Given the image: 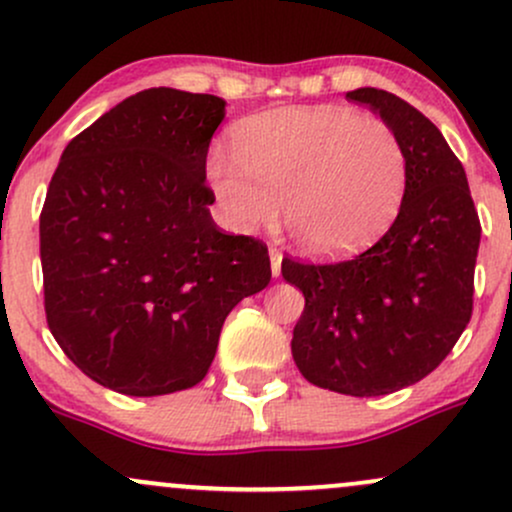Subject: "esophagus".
<instances>
[{"instance_id": "esophagus-1", "label": "esophagus", "mask_w": 512, "mask_h": 512, "mask_svg": "<svg viewBox=\"0 0 512 512\" xmlns=\"http://www.w3.org/2000/svg\"><path fill=\"white\" fill-rule=\"evenodd\" d=\"M269 260H272V274L279 276L281 274V260H284V255H281V252L276 248H272V250H269Z\"/></svg>"}]
</instances>
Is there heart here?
I'll return each instance as SVG.
<instances>
[{
	"instance_id": "heart-1",
	"label": "heart",
	"mask_w": 512,
	"mask_h": 512,
	"mask_svg": "<svg viewBox=\"0 0 512 512\" xmlns=\"http://www.w3.org/2000/svg\"><path fill=\"white\" fill-rule=\"evenodd\" d=\"M207 180L226 226L250 233L279 214L315 257H344L383 236L407 192V151L390 122L346 105L276 108L233 129Z\"/></svg>"
}]
</instances>
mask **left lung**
<instances>
[{
	"instance_id": "left-lung-1",
	"label": "left lung",
	"mask_w": 512,
	"mask_h": 512,
	"mask_svg": "<svg viewBox=\"0 0 512 512\" xmlns=\"http://www.w3.org/2000/svg\"><path fill=\"white\" fill-rule=\"evenodd\" d=\"M407 151V192L390 231L354 260L281 274L305 296L291 354L308 383L380 397L419 383L450 354L472 317L481 226L467 175L440 129L383 88H356Z\"/></svg>"
}]
</instances>
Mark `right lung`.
Masks as SVG:
<instances>
[{"label":"right lung","mask_w":512,"mask_h":512,"mask_svg":"<svg viewBox=\"0 0 512 512\" xmlns=\"http://www.w3.org/2000/svg\"><path fill=\"white\" fill-rule=\"evenodd\" d=\"M209 93L149 88L62 151L40 214L45 315L91 380L129 397L207 375L228 313L272 279L267 245L209 214Z\"/></svg>","instance_id":"obj_1"}]
</instances>
